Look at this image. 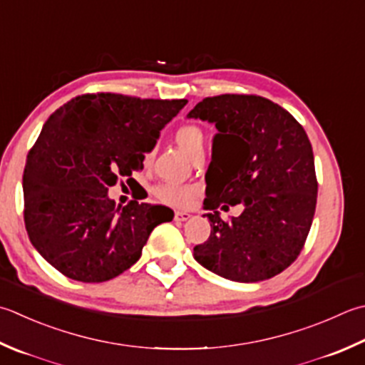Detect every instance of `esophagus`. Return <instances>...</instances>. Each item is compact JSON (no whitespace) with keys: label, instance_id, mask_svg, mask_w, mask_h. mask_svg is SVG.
I'll list each match as a JSON object with an SVG mask.
<instances>
[{"label":"esophagus","instance_id":"34e87169","mask_svg":"<svg viewBox=\"0 0 365 365\" xmlns=\"http://www.w3.org/2000/svg\"><path fill=\"white\" fill-rule=\"evenodd\" d=\"M190 217H191V215H190L188 212H175L174 220H175V221H187Z\"/></svg>","mask_w":365,"mask_h":365}]
</instances>
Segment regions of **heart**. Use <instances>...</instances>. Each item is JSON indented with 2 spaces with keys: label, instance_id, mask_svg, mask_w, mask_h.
I'll list each match as a JSON object with an SVG mask.
<instances>
[{
  "label": "heart",
  "instance_id": "heart-1",
  "mask_svg": "<svg viewBox=\"0 0 365 365\" xmlns=\"http://www.w3.org/2000/svg\"><path fill=\"white\" fill-rule=\"evenodd\" d=\"M175 140L185 152H187L191 158H195L196 155L204 153L205 147V135L202 130L196 125H185L180 130L175 133ZM155 148L148 150L145 153V163H150L153 160ZM199 185L196 183H175V182H163L155 188L156 197L163 201L164 204L173 205V207H190L195 202L196 196L199 195Z\"/></svg>",
  "mask_w": 365,
  "mask_h": 365
}]
</instances>
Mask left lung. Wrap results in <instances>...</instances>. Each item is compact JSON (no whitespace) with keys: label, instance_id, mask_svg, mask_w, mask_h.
<instances>
[{"label":"left lung","instance_id":"1","mask_svg":"<svg viewBox=\"0 0 365 365\" xmlns=\"http://www.w3.org/2000/svg\"><path fill=\"white\" fill-rule=\"evenodd\" d=\"M215 123L204 209L212 231L195 259L227 280L272 278L297 259L315 215L318 182L302 125L282 106L256 95L204 98L188 113ZM244 203L237 219L216 209Z\"/></svg>","mask_w":365,"mask_h":365}]
</instances>
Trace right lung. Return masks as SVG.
I'll return each mask as SVG.
<instances>
[{"label": "right lung", "mask_w": 365, "mask_h": 365, "mask_svg": "<svg viewBox=\"0 0 365 365\" xmlns=\"http://www.w3.org/2000/svg\"><path fill=\"white\" fill-rule=\"evenodd\" d=\"M187 99L87 93L56 109L26 156L24 220L33 247L77 282L99 283L140 258L156 226L174 218L164 205L107 197L144 158ZM130 180V178H128Z\"/></svg>", "instance_id": "obj_1"}]
</instances>
